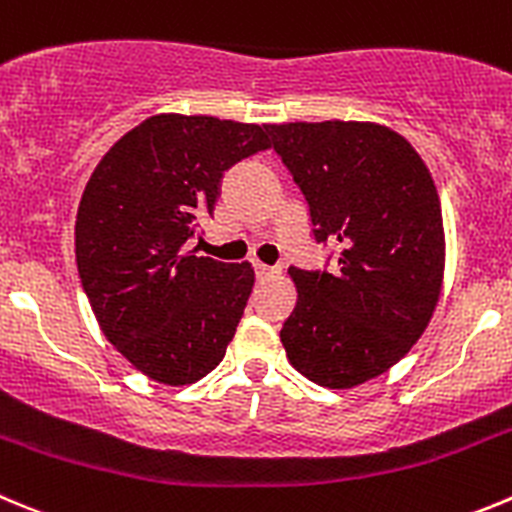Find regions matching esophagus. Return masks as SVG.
<instances>
[{
  "instance_id": "34e87169",
  "label": "esophagus",
  "mask_w": 512,
  "mask_h": 512,
  "mask_svg": "<svg viewBox=\"0 0 512 512\" xmlns=\"http://www.w3.org/2000/svg\"><path fill=\"white\" fill-rule=\"evenodd\" d=\"M278 267H270V265H262V262H255V275L260 280L265 278H272V275H278Z\"/></svg>"
}]
</instances>
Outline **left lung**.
I'll return each mask as SVG.
<instances>
[{"mask_svg":"<svg viewBox=\"0 0 512 512\" xmlns=\"http://www.w3.org/2000/svg\"><path fill=\"white\" fill-rule=\"evenodd\" d=\"M308 204L313 240L338 267H290L298 300L280 341L315 384L351 389L407 356L444 272L442 207L407 138L376 123L265 126Z\"/></svg>","mask_w":512,"mask_h":512,"instance_id":"left-lung-1","label":"left lung"}]
</instances>
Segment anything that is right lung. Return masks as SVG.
<instances>
[{"label": "right lung", "instance_id": "add662e5", "mask_svg": "<svg viewBox=\"0 0 512 512\" xmlns=\"http://www.w3.org/2000/svg\"><path fill=\"white\" fill-rule=\"evenodd\" d=\"M270 148L265 126L154 116L103 156L75 219L80 283L105 338L151 379L184 386L224 358L255 272L197 257L224 171Z\"/></svg>", "mask_w": 512, "mask_h": 512}]
</instances>
